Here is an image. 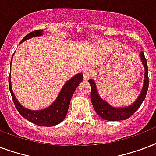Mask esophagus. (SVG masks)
Masks as SVG:
<instances>
[{
    "mask_svg": "<svg viewBox=\"0 0 156 156\" xmlns=\"http://www.w3.org/2000/svg\"><path fill=\"white\" fill-rule=\"evenodd\" d=\"M91 69L90 68H86L84 69V70H83V77H84V79L87 80L88 79V78H90V76L91 75Z\"/></svg>",
    "mask_w": 156,
    "mask_h": 156,
    "instance_id": "34e87169",
    "label": "esophagus"
}]
</instances>
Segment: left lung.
I'll list each match as a JSON object with an SVG mask.
<instances>
[{
	"label": "left lung",
	"instance_id": "8db88e82",
	"mask_svg": "<svg viewBox=\"0 0 156 156\" xmlns=\"http://www.w3.org/2000/svg\"><path fill=\"white\" fill-rule=\"evenodd\" d=\"M139 57L141 59L142 64H143L145 73H144V81H143V85L140 94L137 98V100L132 104L126 107H114L110 104L107 102L106 100H103L100 97L98 92L97 87L95 82L93 79H89L88 82L91 87V92H90V100L92 103L93 108L96 112V113L99 116L106 121H123L126 120L129 117H130L134 112L138 109L141 106L143 100H145L147 92L148 90V85H149V78H148V68L147 60H146L144 53L141 52L139 54Z\"/></svg>",
	"mask_w": 156,
	"mask_h": 156
}]
</instances>
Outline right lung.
<instances>
[{"mask_svg": "<svg viewBox=\"0 0 156 156\" xmlns=\"http://www.w3.org/2000/svg\"><path fill=\"white\" fill-rule=\"evenodd\" d=\"M43 34H44V30H36L35 31H32L26 35L21 41V43L24 42L27 40H30L33 37L42 36ZM11 62H12V60H11ZM83 79V75L82 73H78L75 76L72 77L70 79H69L64 84L58 96L54 100L53 103L50 106L41 110H30L23 107L18 102V100L16 99L12 90L10 73L9 77V87L11 96H12L16 108L23 117L37 126L50 127V126L58 125L65 119L68 112L71 98L73 96L76 88L78 87Z\"/></svg>", "mask_w": 156, "mask_h": 156, "instance_id": "obj_1", "label": "right lung"}]
</instances>
